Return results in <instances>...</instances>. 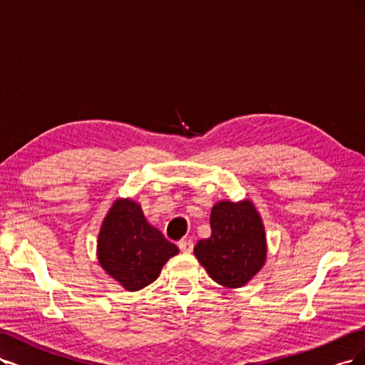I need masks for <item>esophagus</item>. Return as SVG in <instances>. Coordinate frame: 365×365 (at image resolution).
Segmentation results:
<instances>
[{
	"label": "esophagus",
	"instance_id": "34e87169",
	"mask_svg": "<svg viewBox=\"0 0 365 365\" xmlns=\"http://www.w3.org/2000/svg\"><path fill=\"white\" fill-rule=\"evenodd\" d=\"M179 248L182 252H192L194 250V242L191 239H185L179 242Z\"/></svg>",
	"mask_w": 365,
	"mask_h": 365
}]
</instances>
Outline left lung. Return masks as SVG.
<instances>
[{
  "label": "left lung",
  "mask_w": 365,
  "mask_h": 365,
  "mask_svg": "<svg viewBox=\"0 0 365 365\" xmlns=\"http://www.w3.org/2000/svg\"><path fill=\"white\" fill-rule=\"evenodd\" d=\"M212 235L194 248L209 277L228 289H239L266 263L264 224L251 200L218 201L210 212Z\"/></svg>",
  "instance_id": "left-lung-1"
}]
</instances>
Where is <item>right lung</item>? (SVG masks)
<instances>
[{"mask_svg": "<svg viewBox=\"0 0 365 365\" xmlns=\"http://www.w3.org/2000/svg\"><path fill=\"white\" fill-rule=\"evenodd\" d=\"M96 251L103 271L128 292L152 284L164 264L179 254L132 198L114 200L102 221Z\"/></svg>", "mask_w": 365, "mask_h": 365, "instance_id": "right-lung-1", "label": "right lung"}]
</instances>
